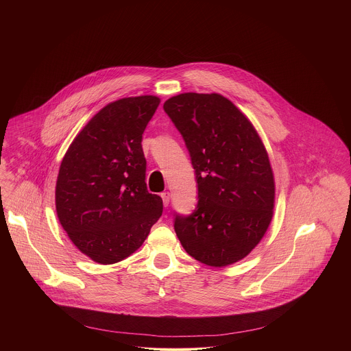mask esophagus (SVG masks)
<instances>
[{"mask_svg":"<svg viewBox=\"0 0 351 351\" xmlns=\"http://www.w3.org/2000/svg\"><path fill=\"white\" fill-rule=\"evenodd\" d=\"M160 197H162V200H163V205H165V206L169 205V201H170V193H169V192L160 193Z\"/></svg>","mask_w":351,"mask_h":351,"instance_id":"obj_1","label":"esophagus"}]
</instances>
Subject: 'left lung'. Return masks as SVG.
<instances>
[{"mask_svg":"<svg viewBox=\"0 0 351 351\" xmlns=\"http://www.w3.org/2000/svg\"><path fill=\"white\" fill-rule=\"evenodd\" d=\"M182 135L197 181V206L176 215L186 252L208 266L243 259L263 238L274 208V177L250 120L217 93H182L163 104Z\"/></svg>","mask_w":351,"mask_h":351,"instance_id":"obj_1","label":"left lung"}]
</instances>
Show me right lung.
<instances>
[{"mask_svg":"<svg viewBox=\"0 0 351 351\" xmlns=\"http://www.w3.org/2000/svg\"><path fill=\"white\" fill-rule=\"evenodd\" d=\"M159 102L139 96L105 105L62 159L55 188L59 223L97 263H116L138 250L162 215V199L147 191L142 149Z\"/></svg>","mask_w":351,"mask_h":351,"instance_id":"right-lung-1","label":"right lung"}]
</instances>
